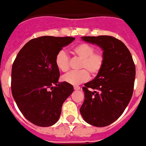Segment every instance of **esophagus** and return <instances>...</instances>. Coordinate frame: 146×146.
Wrapping results in <instances>:
<instances>
[{"label": "esophagus", "mask_w": 146, "mask_h": 146, "mask_svg": "<svg viewBox=\"0 0 146 146\" xmlns=\"http://www.w3.org/2000/svg\"><path fill=\"white\" fill-rule=\"evenodd\" d=\"M80 89V87L79 86H74V90H78Z\"/></svg>", "instance_id": "34e87169"}]
</instances>
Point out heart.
<instances>
[{
	"label": "heart",
	"instance_id": "obj_1",
	"mask_svg": "<svg viewBox=\"0 0 146 146\" xmlns=\"http://www.w3.org/2000/svg\"><path fill=\"white\" fill-rule=\"evenodd\" d=\"M73 53L81 59L80 71H72L62 76V80L72 85L80 84L89 79V73L95 76L102 69L105 57L101 53L95 52V48L88 44L82 43L73 49ZM69 56L64 50L58 52L55 58L57 68L62 72H67L69 68Z\"/></svg>",
	"mask_w": 146,
	"mask_h": 146
}]
</instances>
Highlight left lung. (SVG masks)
I'll return each instance as SVG.
<instances>
[{
  "label": "left lung",
  "instance_id": "left-lung-1",
  "mask_svg": "<svg viewBox=\"0 0 146 146\" xmlns=\"http://www.w3.org/2000/svg\"><path fill=\"white\" fill-rule=\"evenodd\" d=\"M100 46L105 62L95 78L83 87L84 101L80 115L87 123L98 127L112 123L121 116L133 96L136 67L123 42L107 35L81 37Z\"/></svg>",
  "mask_w": 146,
  "mask_h": 146
}]
</instances>
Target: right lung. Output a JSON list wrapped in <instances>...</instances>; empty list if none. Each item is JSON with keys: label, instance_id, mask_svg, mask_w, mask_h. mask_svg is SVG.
<instances>
[{"label": "right lung", "instance_id": "right-lung-1", "mask_svg": "<svg viewBox=\"0 0 146 146\" xmlns=\"http://www.w3.org/2000/svg\"><path fill=\"white\" fill-rule=\"evenodd\" d=\"M72 37L43 36L24 45L14 60L11 73L13 96L25 117L39 127L58 121L62 106L74 91L73 86L59 83L55 58L71 44Z\"/></svg>", "mask_w": 146, "mask_h": 146}]
</instances>
